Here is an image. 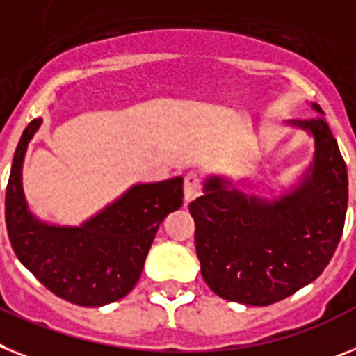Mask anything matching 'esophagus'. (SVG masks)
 <instances>
[{"mask_svg": "<svg viewBox=\"0 0 356 356\" xmlns=\"http://www.w3.org/2000/svg\"><path fill=\"white\" fill-rule=\"evenodd\" d=\"M201 181H199L195 173H188L184 177V201L190 202L195 197L201 195Z\"/></svg>", "mask_w": 356, "mask_h": 356, "instance_id": "1", "label": "esophagus"}]
</instances>
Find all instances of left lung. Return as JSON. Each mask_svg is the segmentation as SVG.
Masks as SVG:
<instances>
[{
  "label": "left lung",
  "mask_w": 356,
  "mask_h": 356,
  "mask_svg": "<svg viewBox=\"0 0 356 356\" xmlns=\"http://www.w3.org/2000/svg\"><path fill=\"white\" fill-rule=\"evenodd\" d=\"M288 121L313 141V157L297 177L261 195L234 186L224 173L202 177V195L188 204L195 250L208 288L220 298L268 306L293 295L324 271L348 210V168L324 112Z\"/></svg>",
  "instance_id": "8db88e82"
}]
</instances>
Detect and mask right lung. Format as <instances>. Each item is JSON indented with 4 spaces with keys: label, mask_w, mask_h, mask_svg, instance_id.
Wrapping results in <instances>:
<instances>
[{
    "label": "right lung",
    "mask_w": 356,
    "mask_h": 356,
    "mask_svg": "<svg viewBox=\"0 0 356 356\" xmlns=\"http://www.w3.org/2000/svg\"><path fill=\"white\" fill-rule=\"evenodd\" d=\"M41 122L34 119L25 128L12 161L5 197L12 250L44 288L68 302H115L137 284L159 224L183 206V177L132 184L77 226L43 220L23 192V163Z\"/></svg>",
    "instance_id": "1"
}]
</instances>
